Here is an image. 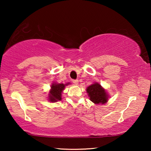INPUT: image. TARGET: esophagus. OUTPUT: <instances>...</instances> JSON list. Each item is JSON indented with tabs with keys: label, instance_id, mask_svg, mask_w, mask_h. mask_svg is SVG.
<instances>
[{
	"label": "esophagus",
	"instance_id": "1",
	"mask_svg": "<svg viewBox=\"0 0 151 151\" xmlns=\"http://www.w3.org/2000/svg\"><path fill=\"white\" fill-rule=\"evenodd\" d=\"M72 82H73V83L75 84H78V80H72Z\"/></svg>",
	"mask_w": 151,
	"mask_h": 151
}]
</instances>
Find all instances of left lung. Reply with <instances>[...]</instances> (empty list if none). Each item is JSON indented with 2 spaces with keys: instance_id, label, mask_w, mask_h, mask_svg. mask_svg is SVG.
<instances>
[{
  "instance_id": "obj_1",
  "label": "left lung",
  "mask_w": 151,
  "mask_h": 151,
  "mask_svg": "<svg viewBox=\"0 0 151 151\" xmlns=\"http://www.w3.org/2000/svg\"><path fill=\"white\" fill-rule=\"evenodd\" d=\"M86 92L89 97L90 100L94 104H104L107 102L109 95L106 93V91L100 84L95 82L86 88Z\"/></svg>"
}]
</instances>
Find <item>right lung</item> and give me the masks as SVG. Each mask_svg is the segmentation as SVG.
Returning <instances> with one entry per match:
<instances>
[{"mask_svg":"<svg viewBox=\"0 0 151 151\" xmlns=\"http://www.w3.org/2000/svg\"><path fill=\"white\" fill-rule=\"evenodd\" d=\"M70 83H67L65 84L55 83L53 82L51 86V89L49 91L48 100L51 102H56L58 101L62 100V93L65 89V86Z\"/></svg>","mask_w":151,"mask_h":151,"instance_id":"obj_1","label":"right lung"}]
</instances>
